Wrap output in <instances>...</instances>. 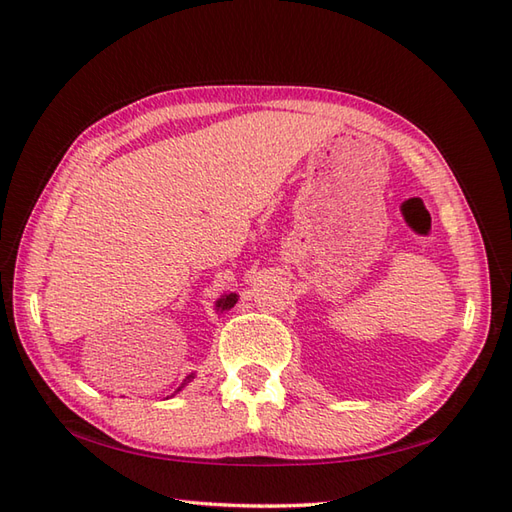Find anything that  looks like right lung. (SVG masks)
<instances>
[{"label":"right lung","instance_id":"add662e5","mask_svg":"<svg viewBox=\"0 0 512 512\" xmlns=\"http://www.w3.org/2000/svg\"><path fill=\"white\" fill-rule=\"evenodd\" d=\"M235 303H237V296H235V294H224V296H222V299H220V301L216 303V307H218V310H220V312H224V310H231V307H233ZM192 379H194V373H192V375H187V377L183 379V384H181V386H178V390H181V388H185V386H187L189 382H192ZM178 390H176V392H178Z\"/></svg>","mask_w":512,"mask_h":512}]
</instances>
